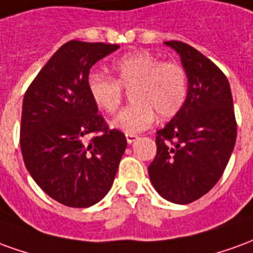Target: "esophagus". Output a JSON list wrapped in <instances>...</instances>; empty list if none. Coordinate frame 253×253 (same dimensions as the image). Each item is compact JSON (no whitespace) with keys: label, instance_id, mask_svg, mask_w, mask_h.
Listing matches in <instances>:
<instances>
[{"label":"esophagus","instance_id":"34e87169","mask_svg":"<svg viewBox=\"0 0 253 253\" xmlns=\"http://www.w3.org/2000/svg\"><path fill=\"white\" fill-rule=\"evenodd\" d=\"M135 140H137V136L136 135H126V141H128L129 144H132Z\"/></svg>","mask_w":253,"mask_h":253}]
</instances>
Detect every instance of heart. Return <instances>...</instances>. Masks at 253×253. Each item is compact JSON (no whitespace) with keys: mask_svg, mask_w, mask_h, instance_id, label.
Instances as JSON below:
<instances>
[{"mask_svg":"<svg viewBox=\"0 0 253 253\" xmlns=\"http://www.w3.org/2000/svg\"><path fill=\"white\" fill-rule=\"evenodd\" d=\"M114 79L101 72L87 78L89 96L96 106L113 114L121 106L124 89L130 91V106L112 125L128 135L147 129L157 116L169 120L184 107L189 91V75L177 61H164L147 50H139L113 62Z\"/></svg>","mask_w":253,"mask_h":253,"instance_id":"heart-1","label":"heart"}]
</instances>
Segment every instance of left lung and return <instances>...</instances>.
Wrapping results in <instances>:
<instances>
[{"instance_id": "1", "label": "left lung", "mask_w": 253, "mask_h": 253, "mask_svg": "<svg viewBox=\"0 0 253 253\" xmlns=\"http://www.w3.org/2000/svg\"><path fill=\"white\" fill-rule=\"evenodd\" d=\"M165 43L180 54L189 75V91L180 113L157 130V155L148 174L162 198L188 204L222 177L236 144L237 123L225 73L189 44Z\"/></svg>"}]
</instances>
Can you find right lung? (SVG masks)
I'll return each instance as SVG.
<instances>
[{"label": "right lung", "instance_id": "obj_1", "mask_svg": "<svg viewBox=\"0 0 253 253\" xmlns=\"http://www.w3.org/2000/svg\"><path fill=\"white\" fill-rule=\"evenodd\" d=\"M118 47L69 41L24 94V165L43 192L68 207L85 209L105 198L126 148L125 135L109 128L87 88L91 66Z\"/></svg>", "mask_w": 253, "mask_h": 253}]
</instances>
